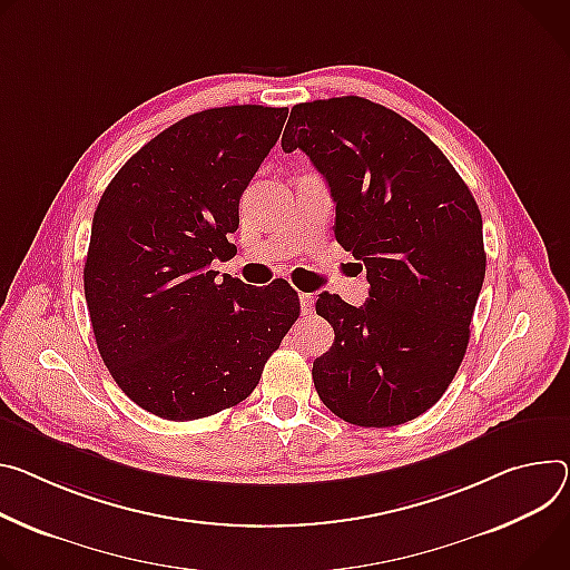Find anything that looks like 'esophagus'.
Segmentation results:
<instances>
[{"instance_id": "1", "label": "esophagus", "mask_w": 570, "mask_h": 570, "mask_svg": "<svg viewBox=\"0 0 570 570\" xmlns=\"http://www.w3.org/2000/svg\"><path fill=\"white\" fill-rule=\"evenodd\" d=\"M299 308H302V316H312L314 314V295L299 293Z\"/></svg>"}]
</instances>
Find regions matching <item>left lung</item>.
I'll return each instance as SVG.
<instances>
[{
	"instance_id": "left-lung-1",
	"label": "left lung",
	"mask_w": 570,
	"mask_h": 570,
	"mask_svg": "<svg viewBox=\"0 0 570 570\" xmlns=\"http://www.w3.org/2000/svg\"><path fill=\"white\" fill-rule=\"evenodd\" d=\"M282 149L330 184L334 236L371 284L364 306L316 302L336 334L314 361L321 400L358 428L419 419L469 347L487 273L478 202L416 125L356 95L295 105Z\"/></svg>"
}]
</instances>
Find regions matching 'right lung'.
Masks as SVG:
<instances>
[{
	"label": "right lung",
	"mask_w": 570,
	"mask_h": 570,
	"mask_svg": "<svg viewBox=\"0 0 570 570\" xmlns=\"http://www.w3.org/2000/svg\"><path fill=\"white\" fill-rule=\"evenodd\" d=\"M288 109L193 114L140 147L92 216L83 293L101 361L138 406L195 421L243 402L299 316L288 282L212 271Z\"/></svg>",
	"instance_id": "obj_1"
}]
</instances>
